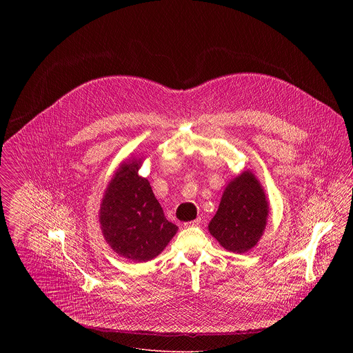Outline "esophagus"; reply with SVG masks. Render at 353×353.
Segmentation results:
<instances>
[{"mask_svg": "<svg viewBox=\"0 0 353 353\" xmlns=\"http://www.w3.org/2000/svg\"><path fill=\"white\" fill-rule=\"evenodd\" d=\"M200 223H201V219L200 217H197V219H194L193 221H188V223H185L183 225L188 228V227H197V225H200Z\"/></svg>", "mask_w": 353, "mask_h": 353, "instance_id": "obj_1", "label": "esophagus"}]
</instances>
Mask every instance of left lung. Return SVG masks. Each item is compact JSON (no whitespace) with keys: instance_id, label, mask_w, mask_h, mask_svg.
Here are the masks:
<instances>
[{"instance_id":"obj_1","label":"left lung","mask_w":353,"mask_h":353,"mask_svg":"<svg viewBox=\"0 0 353 353\" xmlns=\"http://www.w3.org/2000/svg\"><path fill=\"white\" fill-rule=\"evenodd\" d=\"M269 214L265 192L252 171L232 179L208 228L228 252H249L261 239Z\"/></svg>"}]
</instances>
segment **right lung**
Instances as JSON below:
<instances>
[{
  "instance_id": "right-lung-1",
  "label": "right lung",
  "mask_w": 353,
  "mask_h": 353,
  "mask_svg": "<svg viewBox=\"0 0 353 353\" xmlns=\"http://www.w3.org/2000/svg\"><path fill=\"white\" fill-rule=\"evenodd\" d=\"M141 159L123 161L111 178L99 210L105 242L118 255L147 262L165 249L178 227L164 217L147 178L139 175Z\"/></svg>"
}]
</instances>
